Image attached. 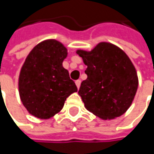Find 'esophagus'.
Instances as JSON below:
<instances>
[{"label":"esophagus","instance_id":"1","mask_svg":"<svg viewBox=\"0 0 154 154\" xmlns=\"http://www.w3.org/2000/svg\"><path fill=\"white\" fill-rule=\"evenodd\" d=\"M75 83H76V85H77V88H79L80 87V85H81V81L80 80H77Z\"/></svg>","mask_w":154,"mask_h":154}]
</instances>
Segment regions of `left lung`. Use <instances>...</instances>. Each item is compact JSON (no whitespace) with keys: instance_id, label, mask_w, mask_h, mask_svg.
<instances>
[{"instance_id":"left-lung-1","label":"left lung","mask_w":154,"mask_h":154,"mask_svg":"<svg viewBox=\"0 0 154 154\" xmlns=\"http://www.w3.org/2000/svg\"><path fill=\"white\" fill-rule=\"evenodd\" d=\"M87 66V78L78 94L87 110L103 120L123 115L131 106L138 87L134 64L117 45L101 42L91 51L77 50Z\"/></svg>"}]
</instances>
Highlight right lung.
I'll return each mask as SVG.
<instances>
[{
  "label": "right lung",
  "mask_w": 154,
  "mask_h": 154,
  "mask_svg": "<svg viewBox=\"0 0 154 154\" xmlns=\"http://www.w3.org/2000/svg\"><path fill=\"white\" fill-rule=\"evenodd\" d=\"M68 50L60 42L47 39L26 56L18 76L20 100L29 114L49 119L59 113L66 99L77 91L62 62Z\"/></svg>",
  "instance_id": "1"
}]
</instances>
